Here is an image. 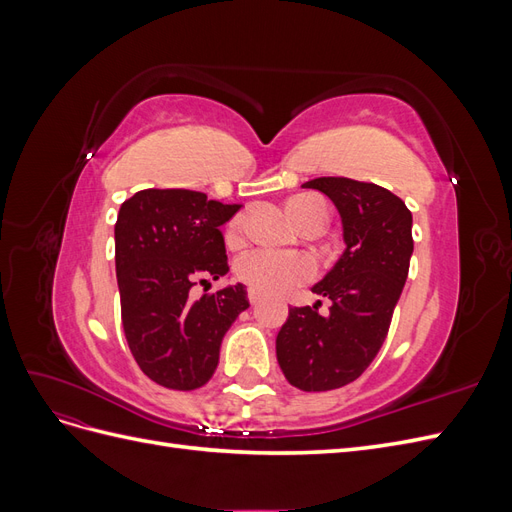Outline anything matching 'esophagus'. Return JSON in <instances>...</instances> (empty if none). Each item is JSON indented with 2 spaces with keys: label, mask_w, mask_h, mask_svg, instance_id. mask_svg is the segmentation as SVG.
<instances>
[{
  "label": "esophagus",
  "mask_w": 512,
  "mask_h": 512,
  "mask_svg": "<svg viewBox=\"0 0 512 512\" xmlns=\"http://www.w3.org/2000/svg\"><path fill=\"white\" fill-rule=\"evenodd\" d=\"M247 299H250L252 305H256L260 301V294L256 290H247Z\"/></svg>",
  "instance_id": "obj_1"
}]
</instances>
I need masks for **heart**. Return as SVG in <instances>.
Listing matches in <instances>:
<instances>
[{
	"instance_id": "heart-1",
	"label": "heart",
	"mask_w": 512,
	"mask_h": 512,
	"mask_svg": "<svg viewBox=\"0 0 512 512\" xmlns=\"http://www.w3.org/2000/svg\"><path fill=\"white\" fill-rule=\"evenodd\" d=\"M286 211L301 230L324 228L329 222V207L322 198L312 194H297L288 198ZM243 215L226 228V241L239 243L243 235ZM316 275L314 262L301 254H277L269 250H252L235 262V277L258 294H284L312 280Z\"/></svg>"
}]
</instances>
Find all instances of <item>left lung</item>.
<instances>
[{"mask_svg": "<svg viewBox=\"0 0 512 512\" xmlns=\"http://www.w3.org/2000/svg\"><path fill=\"white\" fill-rule=\"evenodd\" d=\"M303 188L327 194L339 211L346 250L312 292L331 301L292 307L275 350L286 380L301 391H333L359 378L382 348L404 290L412 213L404 200L376 183L318 177Z\"/></svg>", "mask_w": 512, "mask_h": 512, "instance_id": "1", "label": "left lung"}]
</instances>
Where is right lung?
<instances>
[{
  "label": "right lung",
  "instance_id": "right-lung-1",
  "mask_svg": "<svg viewBox=\"0 0 512 512\" xmlns=\"http://www.w3.org/2000/svg\"><path fill=\"white\" fill-rule=\"evenodd\" d=\"M241 209L192 190H141L121 205L115 269L121 322L143 374L173 391L207 384L230 324L250 307L243 284L192 301L228 273L222 226Z\"/></svg>",
  "mask_w": 512,
  "mask_h": 512
}]
</instances>
